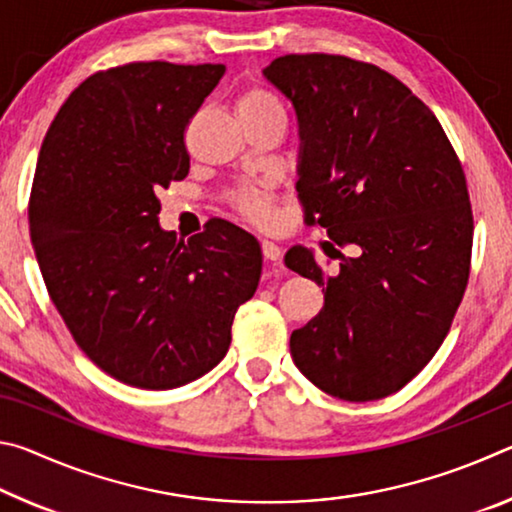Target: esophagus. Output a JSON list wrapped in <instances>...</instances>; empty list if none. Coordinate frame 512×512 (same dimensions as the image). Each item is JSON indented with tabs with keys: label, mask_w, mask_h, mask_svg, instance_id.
I'll use <instances>...</instances> for the list:
<instances>
[{
	"label": "esophagus",
	"mask_w": 512,
	"mask_h": 512,
	"mask_svg": "<svg viewBox=\"0 0 512 512\" xmlns=\"http://www.w3.org/2000/svg\"><path fill=\"white\" fill-rule=\"evenodd\" d=\"M262 255H264L266 262H277V259H280V246L273 244V241L264 239L262 241Z\"/></svg>",
	"instance_id": "obj_1"
}]
</instances>
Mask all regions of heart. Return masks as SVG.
<instances>
[{
    "label": "heart",
    "mask_w": 512,
    "mask_h": 512,
    "mask_svg": "<svg viewBox=\"0 0 512 512\" xmlns=\"http://www.w3.org/2000/svg\"><path fill=\"white\" fill-rule=\"evenodd\" d=\"M273 112H284V110L280 106V101H277L273 94H268L266 90L250 88L246 92H241V97L237 99V115L241 121L273 115ZM235 203L241 210V214L248 216L250 221L268 223L273 219V198L266 189H244V192L237 194Z\"/></svg>",
    "instance_id": "1"
}]
</instances>
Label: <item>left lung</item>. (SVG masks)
Returning a JSON list of instances; mask_svg holds the SVG:
<instances>
[{"instance_id": "left-lung-1", "label": "left lung", "mask_w": 512, "mask_h": 512, "mask_svg": "<svg viewBox=\"0 0 512 512\" xmlns=\"http://www.w3.org/2000/svg\"><path fill=\"white\" fill-rule=\"evenodd\" d=\"M264 79L296 110L305 221L327 228L325 255L341 259L325 275L305 246L284 255L325 293L291 334L293 363L327 395L381 400L427 366L463 300L474 232L463 167L436 115L375 65L289 54Z\"/></svg>"}]
</instances>
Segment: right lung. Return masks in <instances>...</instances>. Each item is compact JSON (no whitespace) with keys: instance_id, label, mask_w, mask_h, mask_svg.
<instances>
[{"instance_id":"obj_1","label":"right lung","mask_w":512,"mask_h":512,"mask_svg":"<svg viewBox=\"0 0 512 512\" xmlns=\"http://www.w3.org/2000/svg\"><path fill=\"white\" fill-rule=\"evenodd\" d=\"M223 65L128 63L69 94L42 142L29 201L40 273L79 348L110 377L169 391L230 348L262 248L212 219L176 239L158 192L189 173L185 128Z\"/></svg>"}]
</instances>
